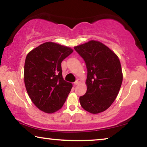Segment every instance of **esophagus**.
<instances>
[{
    "instance_id": "34e87169",
    "label": "esophagus",
    "mask_w": 147,
    "mask_h": 147,
    "mask_svg": "<svg viewBox=\"0 0 147 147\" xmlns=\"http://www.w3.org/2000/svg\"><path fill=\"white\" fill-rule=\"evenodd\" d=\"M80 82V80H79V79H78L77 80H76V81L74 82V86H76V85H78V84H79Z\"/></svg>"
}]
</instances>
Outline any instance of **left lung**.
<instances>
[{"mask_svg": "<svg viewBox=\"0 0 147 147\" xmlns=\"http://www.w3.org/2000/svg\"><path fill=\"white\" fill-rule=\"evenodd\" d=\"M74 49L83 58L88 71L87 91L80 97L82 107L92 114L105 111L115 100L122 85L123 77L118 56L96 41Z\"/></svg>", "mask_w": 147, "mask_h": 147, "instance_id": "1", "label": "left lung"}]
</instances>
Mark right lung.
I'll use <instances>...</instances> for the list:
<instances>
[{
    "label": "right lung",
    "mask_w": 147,
    "mask_h": 147,
    "mask_svg": "<svg viewBox=\"0 0 147 147\" xmlns=\"http://www.w3.org/2000/svg\"><path fill=\"white\" fill-rule=\"evenodd\" d=\"M73 49L46 42L27 54L24 68L26 90L33 104L46 113L60 109L72 88L62 77L61 62Z\"/></svg>",
    "instance_id": "1"
}]
</instances>
